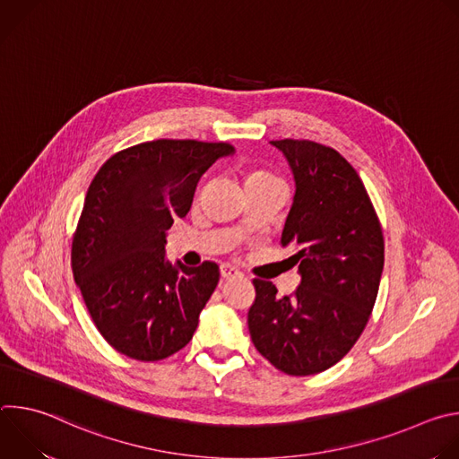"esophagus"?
Instances as JSON below:
<instances>
[{"label":"esophagus","instance_id":"obj_1","mask_svg":"<svg viewBox=\"0 0 459 459\" xmlns=\"http://www.w3.org/2000/svg\"><path fill=\"white\" fill-rule=\"evenodd\" d=\"M220 273H221V278H223V280H232V278H239V276H241V273H239L236 267L227 265V264L220 267Z\"/></svg>","mask_w":459,"mask_h":459}]
</instances>
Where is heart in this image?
<instances>
[{"label":"heart","mask_w":459,"mask_h":459,"mask_svg":"<svg viewBox=\"0 0 459 459\" xmlns=\"http://www.w3.org/2000/svg\"><path fill=\"white\" fill-rule=\"evenodd\" d=\"M271 179H276V178L271 176L267 170H252L247 176V183H252V181H271Z\"/></svg>","instance_id":"heart-1"}]
</instances>
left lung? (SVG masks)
<instances>
[{"instance_id":"left-lung-1","label":"left lung","mask_w":459,"mask_h":459,"mask_svg":"<svg viewBox=\"0 0 459 459\" xmlns=\"http://www.w3.org/2000/svg\"><path fill=\"white\" fill-rule=\"evenodd\" d=\"M287 158L296 194L281 245L296 250L299 287L278 296L254 280L248 333L278 370L310 376L336 365L358 342L376 303L385 261L381 223L354 167L308 140L271 142Z\"/></svg>"}]
</instances>
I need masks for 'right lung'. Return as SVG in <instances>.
Segmentation results:
<instances>
[{"instance_id":"add662e5","label":"right lung","mask_w":459,"mask_h":459,"mask_svg":"<svg viewBox=\"0 0 459 459\" xmlns=\"http://www.w3.org/2000/svg\"><path fill=\"white\" fill-rule=\"evenodd\" d=\"M229 143L156 140L108 158L94 176L73 238V274L100 334L117 352L158 361L194 336L220 267L172 265L167 230Z\"/></svg>"}]
</instances>
